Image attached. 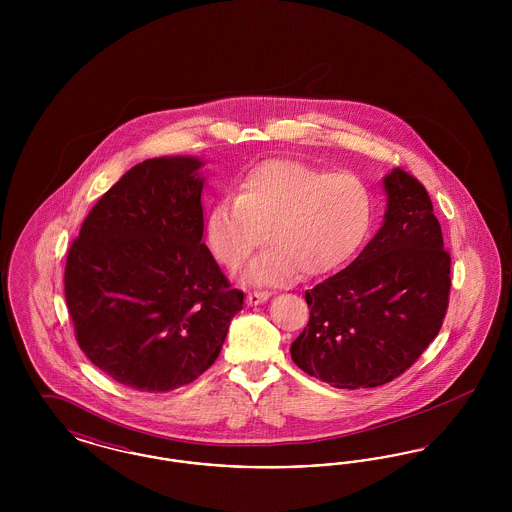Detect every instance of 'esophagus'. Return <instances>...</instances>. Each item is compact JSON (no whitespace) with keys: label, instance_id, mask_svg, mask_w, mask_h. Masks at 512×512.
Listing matches in <instances>:
<instances>
[{"label":"esophagus","instance_id":"34e87169","mask_svg":"<svg viewBox=\"0 0 512 512\" xmlns=\"http://www.w3.org/2000/svg\"><path fill=\"white\" fill-rule=\"evenodd\" d=\"M268 297H270L268 292H249L245 301H247V305H261L267 301Z\"/></svg>","mask_w":512,"mask_h":512}]
</instances>
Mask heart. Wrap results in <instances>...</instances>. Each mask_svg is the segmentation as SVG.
Instances as JSON below:
<instances>
[{"mask_svg": "<svg viewBox=\"0 0 512 512\" xmlns=\"http://www.w3.org/2000/svg\"><path fill=\"white\" fill-rule=\"evenodd\" d=\"M374 197L353 172H330L293 159H268L247 171L238 195H222L209 209L211 251L238 268L261 244L267 249L245 268L257 286L286 284L340 267L365 242Z\"/></svg>", "mask_w": 512, "mask_h": 512, "instance_id": "b5f03b06", "label": "heart"}]
</instances>
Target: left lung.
<instances>
[{
  "label": "left lung",
  "mask_w": 512,
  "mask_h": 512,
  "mask_svg": "<svg viewBox=\"0 0 512 512\" xmlns=\"http://www.w3.org/2000/svg\"><path fill=\"white\" fill-rule=\"evenodd\" d=\"M384 224L359 257L305 292L309 324L295 365L340 390L401 376L438 336L449 303L451 257L426 188L409 172L384 178Z\"/></svg>",
  "instance_id": "1"
}]
</instances>
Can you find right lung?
Listing matches in <instances>:
<instances>
[{
    "label": "right lung",
    "mask_w": 512,
    "mask_h": 512,
    "mask_svg": "<svg viewBox=\"0 0 512 512\" xmlns=\"http://www.w3.org/2000/svg\"><path fill=\"white\" fill-rule=\"evenodd\" d=\"M203 163L155 157L101 195L71 244L65 299L84 355L132 390L171 391L219 357L244 309L203 238Z\"/></svg>",
    "instance_id": "obj_1"
}]
</instances>
